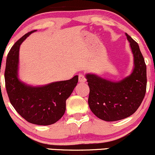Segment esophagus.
I'll return each mask as SVG.
<instances>
[{"instance_id": "esophagus-1", "label": "esophagus", "mask_w": 155, "mask_h": 155, "mask_svg": "<svg viewBox=\"0 0 155 155\" xmlns=\"http://www.w3.org/2000/svg\"><path fill=\"white\" fill-rule=\"evenodd\" d=\"M79 81L80 82H85L87 81V79H86V77L85 76H84V74H79Z\"/></svg>"}]
</instances>
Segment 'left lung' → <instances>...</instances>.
<instances>
[{
	"label": "left lung",
	"instance_id": "left-lung-1",
	"mask_svg": "<svg viewBox=\"0 0 155 155\" xmlns=\"http://www.w3.org/2000/svg\"><path fill=\"white\" fill-rule=\"evenodd\" d=\"M134 55V68L130 76L119 82L87 74L89 96L88 103L98 118L107 121L125 119L137 110L147 89V66L140 47L126 34Z\"/></svg>",
	"mask_w": 155,
	"mask_h": 155
}]
</instances>
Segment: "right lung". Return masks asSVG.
<instances>
[{"mask_svg":"<svg viewBox=\"0 0 155 155\" xmlns=\"http://www.w3.org/2000/svg\"><path fill=\"white\" fill-rule=\"evenodd\" d=\"M21 37L8 54L5 70V83L10 102L15 111L28 122L50 125L63 117L66 101L78 83V76L66 81L54 82L43 87L27 86L18 79L19 48L31 34Z\"/></svg>","mask_w":155,"mask_h":155,"instance_id":"obj_1","label":"right lung"}]
</instances>
